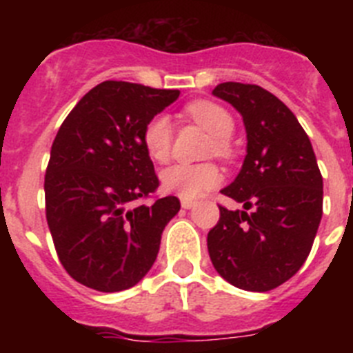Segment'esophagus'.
<instances>
[{"label":"esophagus","instance_id":"esophagus-1","mask_svg":"<svg viewBox=\"0 0 353 353\" xmlns=\"http://www.w3.org/2000/svg\"><path fill=\"white\" fill-rule=\"evenodd\" d=\"M180 203H182V208H185V210H189V208L196 207V205H198V201H192V199H182Z\"/></svg>","mask_w":353,"mask_h":353}]
</instances>
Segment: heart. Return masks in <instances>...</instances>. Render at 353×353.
I'll list each match as a JSON object with an SVG mask.
<instances>
[{
  "instance_id": "obj_1",
  "label": "heart",
  "mask_w": 353,
  "mask_h": 353,
  "mask_svg": "<svg viewBox=\"0 0 353 353\" xmlns=\"http://www.w3.org/2000/svg\"><path fill=\"white\" fill-rule=\"evenodd\" d=\"M187 114L203 127L212 136L210 154L217 157H230L232 145L230 136L235 129L233 117L228 109L210 101H198L187 105ZM173 129L168 114H157L146 123L143 130V145L146 154L157 162H166L171 155ZM221 182L219 168L212 162H176L161 173V183L168 192L180 196L182 199H196L214 189Z\"/></svg>"
}]
</instances>
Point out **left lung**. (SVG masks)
Segmentation results:
<instances>
[{
    "label": "left lung",
    "instance_id": "1",
    "mask_svg": "<svg viewBox=\"0 0 353 353\" xmlns=\"http://www.w3.org/2000/svg\"><path fill=\"white\" fill-rule=\"evenodd\" d=\"M212 95L239 111L248 146L240 173L221 191L244 210L219 207L208 254L230 285L269 292L310 256L322 219V173L307 134L276 95L244 83H221Z\"/></svg>",
    "mask_w": 353,
    "mask_h": 353
}]
</instances>
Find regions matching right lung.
I'll return each instance as SVG.
<instances>
[{"mask_svg": "<svg viewBox=\"0 0 353 353\" xmlns=\"http://www.w3.org/2000/svg\"><path fill=\"white\" fill-rule=\"evenodd\" d=\"M179 95L104 81L77 102L56 134L43 182L46 217L61 265L81 285L121 292L152 269L180 201L166 196L134 205L159 187L143 130Z\"/></svg>", "mask_w": 353, "mask_h": 353, "instance_id": "obj_1", "label": "right lung"}]
</instances>
